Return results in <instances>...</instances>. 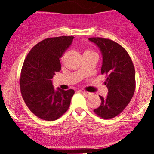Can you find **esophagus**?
<instances>
[{
	"label": "esophagus",
	"mask_w": 154,
	"mask_h": 154,
	"mask_svg": "<svg viewBox=\"0 0 154 154\" xmlns=\"http://www.w3.org/2000/svg\"><path fill=\"white\" fill-rule=\"evenodd\" d=\"M81 93H82V94L84 95L85 96H86V97L90 96V95H91V93H89V92H86V91H81Z\"/></svg>",
	"instance_id": "1"
}]
</instances>
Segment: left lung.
I'll return each mask as SVG.
<instances>
[{
  "label": "left lung",
  "mask_w": 154,
  "mask_h": 154,
  "mask_svg": "<svg viewBox=\"0 0 154 154\" xmlns=\"http://www.w3.org/2000/svg\"><path fill=\"white\" fill-rule=\"evenodd\" d=\"M102 54L101 74L106 75V98L100 96L101 103L94 109L100 117L108 119L115 117L126 108L135 89V72L130 56L124 48L113 40L91 38Z\"/></svg>",
  "instance_id": "obj_1"
}]
</instances>
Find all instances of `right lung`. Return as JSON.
Masks as SVG:
<instances>
[{"label":"right lung","mask_w":154,"mask_h":154,"mask_svg":"<svg viewBox=\"0 0 154 154\" xmlns=\"http://www.w3.org/2000/svg\"><path fill=\"white\" fill-rule=\"evenodd\" d=\"M75 37L47 38L35 45L24 60L20 89L26 105L35 115L46 121L59 119L68 110L74 90H55L52 79L61 70L59 59Z\"/></svg>","instance_id":"right-lung-1"}]
</instances>
